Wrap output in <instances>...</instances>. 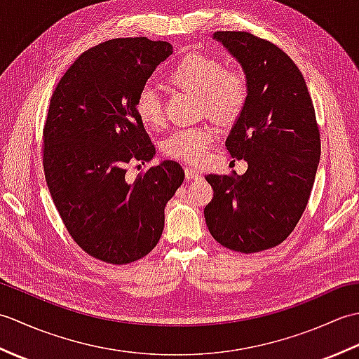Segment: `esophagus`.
<instances>
[{
	"label": "esophagus",
	"mask_w": 359,
	"mask_h": 359,
	"mask_svg": "<svg viewBox=\"0 0 359 359\" xmlns=\"http://www.w3.org/2000/svg\"><path fill=\"white\" fill-rule=\"evenodd\" d=\"M185 175H187V179L188 180H194V179H197V177H201V172H199V170H196V168H185Z\"/></svg>",
	"instance_id": "34e87169"
}]
</instances>
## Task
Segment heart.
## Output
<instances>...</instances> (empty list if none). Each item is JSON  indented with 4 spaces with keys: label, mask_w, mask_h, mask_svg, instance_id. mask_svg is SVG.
Listing matches in <instances>:
<instances>
[{
    "label": "heart",
    "mask_w": 359,
    "mask_h": 359,
    "mask_svg": "<svg viewBox=\"0 0 359 359\" xmlns=\"http://www.w3.org/2000/svg\"><path fill=\"white\" fill-rule=\"evenodd\" d=\"M172 86L197 94V111L201 116L231 125L238 120L248 102L247 75L236 67H225L217 58L187 55L175 63L166 75ZM134 109L143 125H163V103L157 89L147 85L135 95ZM216 139L210 126H194L174 131L162 144V152L170 158L185 163H197L207 156Z\"/></svg>",
    "instance_id": "1"
}]
</instances>
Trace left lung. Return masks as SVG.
Masks as SVG:
<instances>
[{
    "label": "left lung",
    "instance_id": "1",
    "mask_svg": "<svg viewBox=\"0 0 359 359\" xmlns=\"http://www.w3.org/2000/svg\"><path fill=\"white\" fill-rule=\"evenodd\" d=\"M215 38L248 80L247 106L225 142L248 170L205 175L215 197L203 215L220 245L257 253L284 242L299 222L313 188L321 135L306 80L284 50L248 32L222 30Z\"/></svg>",
    "mask_w": 359,
    "mask_h": 359
}]
</instances>
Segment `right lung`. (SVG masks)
I'll list each match as a JSON object with an SVG mask.
<instances>
[{"label": "right lung", "instance_id": "1", "mask_svg": "<svg viewBox=\"0 0 359 359\" xmlns=\"http://www.w3.org/2000/svg\"><path fill=\"white\" fill-rule=\"evenodd\" d=\"M172 53L168 41L114 38L83 52L58 81L43 128V168L67 233L98 261L123 265L157 245L165 205L185 179L165 160L129 182L156 148L134 109L135 95Z\"/></svg>", "mask_w": 359, "mask_h": 359}]
</instances>
